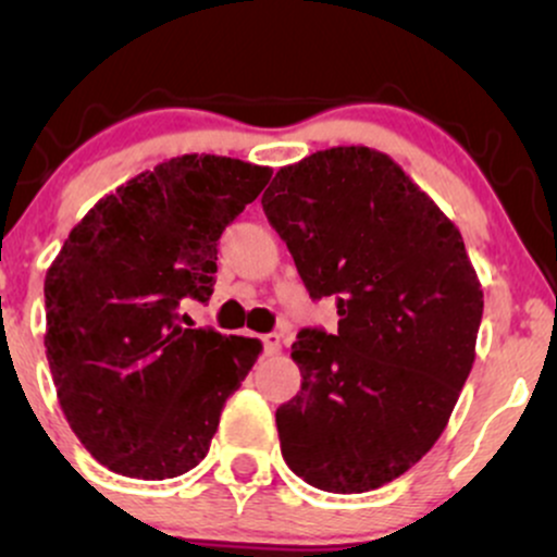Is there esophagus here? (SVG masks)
<instances>
[{
	"label": "esophagus",
	"mask_w": 557,
	"mask_h": 557,
	"mask_svg": "<svg viewBox=\"0 0 557 557\" xmlns=\"http://www.w3.org/2000/svg\"><path fill=\"white\" fill-rule=\"evenodd\" d=\"M261 343H264V354L267 356L280 354V335H277V332H270V335H264V337H261Z\"/></svg>",
	"instance_id": "34e87169"
}]
</instances>
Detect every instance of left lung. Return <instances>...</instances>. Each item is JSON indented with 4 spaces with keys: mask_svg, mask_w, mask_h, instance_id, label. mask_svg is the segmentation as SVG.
Here are the masks:
<instances>
[{
    "mask_svg": "<svg viewBox=\"0 0 557 557\" xmlns=\"http://www.w3.org/2000/svg\"><path fill=\"white\" fill-rule=\"evenodd\" d=\"M337 332L300 330V393L277 408L285 463L311 487L369 492L437 443L474 363L482 285L458 227L382 151L335 146L261 196Z\"/></svg>",
    "mask_w": 557,
    "mask_h": 557,
    "instance_id": "1",
    "label": "left lung"
}]
</instances>
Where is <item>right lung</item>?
<instances>
[{
	"mask_svg": "<svg viewBox=\"0 0 557 557\" xmlns=\"http://www.w3.org/2000/svg\"><path fill=\"white\" fill-rule=\"evenodd\" d=\"M270 177L230 157L170 159L101 198L49 267L57 398L114 474L172 479L198 466L259 359V341L183 327L177 306L212 296L220 235Z\"/></svg>",
	"mask_w": 557,
	"mask_h": 557,
	"instance_id": "1",
	"label": "right lung"
}]
</instances>
